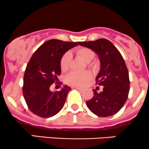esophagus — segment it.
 Segmentation results:
<instances>
[{
	"mask_svg": "<svg viewBox=\"0 0 149 149\" xmlns=\"http://www.w3.org/2000/svg\"><path fill=\"white\" fill-rule=\"evenodd\" d=\"M74 88H77V89H78V90H80V91H82V90H83V88H81V87H78V86H75Z\"/></svg>",
	"mask_w": 149,
	"mask_h": 149,
	"instance_id": "esophagus-1",
	"label": "esophagus"
}]
</instances>
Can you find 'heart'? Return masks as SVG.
<instances>
[{"label": "heart", "mask_w": 149, "mask_h": 149, "mask_svg": "<svg viewBox=\"0 0 149 149\" xmlns=\"http://www.w3.org/2000/svg\"><path fill=\"white\" fill-rule=\"evenodd\" d=\"M77 56L81 58L86 63H88V65L93 67V64L91 63L95 57V53L91 49L86 47H81L78 48L75 51ZM70 62H71V55L70 53H65L62 57L61 60V68L63 71H66L69 69ZM91 74L88 72H72L70 73L66 77L65 81L68 84L72 86H82L91 79Z\"/></svg>", "instance_id": "obj_1"}]
</instances>
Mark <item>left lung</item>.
<instances>
[{"instance_id": "obj_1", "label": "left lung", "mask_w": 149, "mask_h": 149, "mask_svg": "<svg viewBox=\"0 0 149 149\" xmlns=\"http://www.w3.org/2000/svg\"><path fill=\"white\" fill-rule=\"evenodd\" d=\"M78 44L91 48L101 62L96 81L103 86V91L98 93L93 90V98L86 101L88 109L99 117L116 114L125 105L130 91L129 72L123 56L114 45L105 38Z\"/></svg>"}]
</instances>
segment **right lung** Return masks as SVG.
Masks as SVG:
<instances>
[{"label":"right lung","mask_w":149,"mask_h":149,"mask_svg":"<svg viewBox=\"0 0 149 149\" xmlns=\"http://www.w3.org/2000/svg\"><path fill=\"white\" fill-rule=\"evenodd\" d=\"M77 46L78 42L48 40L30 58L24 72L22 91L26 105L34 114L47 118L63 108L71 88L65 85L60 91H51L50 86L57 82L61 74L62 57Z\"/></svg>","instance_id":"right-lung-1"}]
</instances>
